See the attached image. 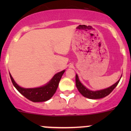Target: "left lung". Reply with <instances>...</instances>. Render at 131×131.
Segmentation results:
<instances>
[{"instance_id":"1","label":"left lung","mask_w":131,"mask_h":131,"mask_svg":"<svg viewBox=\"0 0 131 131\" xmlns=\"http://www.w3.org/2000/svg\"><path fill=\"white\" fill-rule=\"evenodd\" d=\"M121 77H122V76H121ZM121 79H120L115 84L112 85V86L109 87V88H106V89L96 91H91L89 90V89H87V88L80 82V80H79V77H78L77 75H76V77H75V82H76L77 88L78 90L80 92V93L83 96L87 97V98L96 100V99L103 98V97H106V96H108V95H109L112 92V91L116 88V86L118 85Z\"/></svg>"}]
</instances>
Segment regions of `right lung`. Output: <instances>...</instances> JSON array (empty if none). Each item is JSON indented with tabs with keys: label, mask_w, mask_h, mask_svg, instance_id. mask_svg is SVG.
<instances>
[{
	"label": "right lung",
	"mask_w": 131,
	"mask_h": 131,
	"mask_svg": "<svg viewBox=\"0 0 131 131\" xmlns=\"http://www.w3.org/2000/svg\"><path fill=\"white\" fill-rule=\"evenodd\" d=\"M64 71L65 70H63L55 74L52 79L43 86L37 88H30V89H26V88L19 86L15 82L10 73H9V75H10L12 83L16 89L26 98L33 102H43V101H46L51 99L54 94L57 90L61 78L63 74L64 73Z\"/></svg>",
	"instance_id": "right-lung-1"
}]
</instances>
